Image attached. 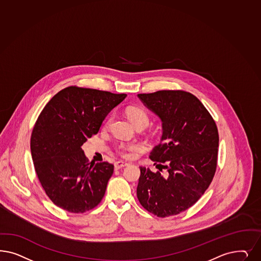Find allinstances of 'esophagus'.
I'll list each match as a JSON object with an SVG mask.
<instances>
[{"mask_svg": "<svg viewBox=\"0 0 261 261\" xmlns=\"http://www.w3.org/2000/svg\"><path fill=\"white\" fill-rule=\"evenodd\" d=\"M126 165H127V163L125 162V161H117V162L114 164V166H115V169H116V170L123 168V167H125Z\"/></svg>", "mask_w": 261, "mask_h": 261, "instance_id": "1", "label": "esophagus"}]
</instances>
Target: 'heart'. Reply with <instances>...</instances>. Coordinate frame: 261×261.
Masks as SVG:
<instances>
[{"label": "heart", "mask_w": 261, "mask_h": 261, "mask_svg": "<svg viewBox=\"0 0 261 261\" xmlns=\"http://www.w3.org/2000/svg\"><path fill=\"white\" fill-rule=\"evenodd\" d=\"M126 115L135 126L138 124H143L145 126H147L149 123V116L147 112L140 108H128L126 110ZM110 120H109L107 122V125L110 123ZM137 149H138V146L135 144H122L119 147V151L122 155L126 156L128 154V151H135Z\"/></svg>", "instance_id": "heart-1"}]
</instances>
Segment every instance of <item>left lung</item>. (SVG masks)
Wrapping results in <instances>:
<instances>
[{
  "instance_id": "8db88e82",
  "label": "left lung",
  "mask_w": 261,
  "mask_h": 261,
  "mask_svg": "<svg viewBox=\"0 0 261 261\" xmlns=\"http://www.w3.org/2000/svg\"><path fill=\"white\" fill-rule=\"evenodd\" d=\"M137 97L162 124L160 143L150 153L160 171L140 167L137 198L144 208L159 217L176 215L192 206L212 181L218 129L191 93L161 90Z\"/></svg>"
}]
</instances>
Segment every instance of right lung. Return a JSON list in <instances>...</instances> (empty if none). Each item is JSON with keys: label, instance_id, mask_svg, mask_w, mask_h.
<instances>
[{"label": "right lung", "instance_id": "obj_1", "mask_svg": "<svg viewBox=\"0 0 261 261\" xmlns=\"http://www.w3.org/2000/svg\"><path fill=\"white\" fill-rule=\"evenodd\" d=\"M126 94L69 86L45 106L34 125L31 151L34 169L50 201L83 213L103 198L114 166L89 164L82 146L98 134L102 121Z\"/></svg>", "mask_w": 261, "mask_h": 261}]
</instances>
